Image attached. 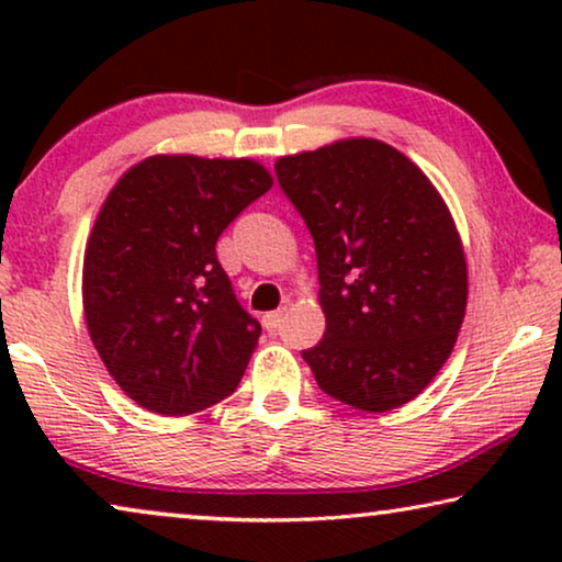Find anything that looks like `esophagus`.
<instances>
[{
  "label": "esophagus",
  "instance_id": "34e87169",
  "mask_svg": "<svg viewBox=\"0 0 562 562\" xmlns=\"http://www.w3.org/2000/svg\"><path fill=\"white\" fill-rule=\"evenodd\" d=\"M283 319H286V310H276V312H268L263 317V327L268 333H276V329H281Z\"/></svg>",
  "mask_w": 562,
  "mask_h": 562
}]
</instances>
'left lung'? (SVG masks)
Wrapping results in <instances>:
<instances>
[{"instance_id": "8db88e82", "label": "left lung", "mask_w": 562, "mask_h": 562, "mask_svg": "<svg viewBox=\"0 0 562 562\" xmlns=\"http://www.w3.org/2000/svg\"><path fill=\"white\" fill-rule=\"evenodd\" d=\"M314 237L325 337L304 350L317 386L363 412L396 409L456 348L468 263L456 220L402 150L345 137L276 160Z\"/></svg>"}]
</instances>
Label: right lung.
I'll return each mask as SVG.
<instances>
[{"mask_svg":"<svg viewBox=\"0 0 562 562\" xmlns=\"http://www.w3.org/2000/svg\"><path fill=\"white\" fill-rule=\"evenodd\" d=\"M273 187L252 158L150 156L106 194L83 252V317L117 386L183 417L240 383L260 325L237 304L217 237Z\"/></svg>","mask_w":562,"mask_h":562,"instance_id":"right-lung-1","label":"right lung"}]
</instances>
